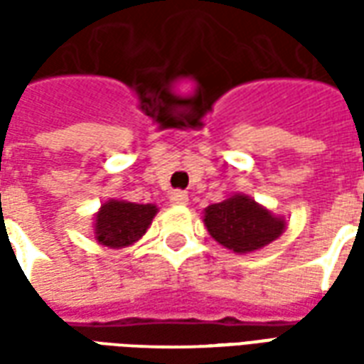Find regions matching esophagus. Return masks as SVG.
<instances>
[{
	"label": "esophagus",
	"instance_id": "1",
	"mask_svg": "<svg viewBox=\"0 0 364 364\" xmlns=\"http://www.w3.org/2000/svg\"><path fill=\"white\" fill-rule=\"evenodd\" d=\"M187 200H189V197H187L185 191H173V193L169 195V203H171V205H187Z\"/></svg>",
	"mask_w": 364,
	"mask_h": 364
}]
</instances>
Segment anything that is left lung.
<instances>
[{"label":"left lung","mask_w":364,"mask_h":364,"mask_svg":"<svg viewBox=\"0 0 364 364\" xmlns=\"http://www.w3.org/2000/svg\"><path fill=\"white\" fill-rule=\"evenodd\" d=\"M208 234L234 253L261 250L284 232L287 222L247 195H234L205 208Z\"/></svg>","instance_id":"1"}]
</instances>
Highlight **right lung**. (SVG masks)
I'll list each match as a JSON object with an SVG mask.
<instances>
[{
    "instance_id": "obj_1",
    "label": "right lung",
    "mask_w": 364,
    "mask_h": 364,
    "mask_svg": "<svg viewBox=\"0 0 364 364\" xmlns=\"http://www.w3.org/2000/svg\"><path fill=\"white\" fill-rule=\"evenodd\" d=\"M158 213L156 205H136L111 198L95 214V240L105 247L120 250L132 245L150 228Z\"/></svg>"
}]
</instances>
